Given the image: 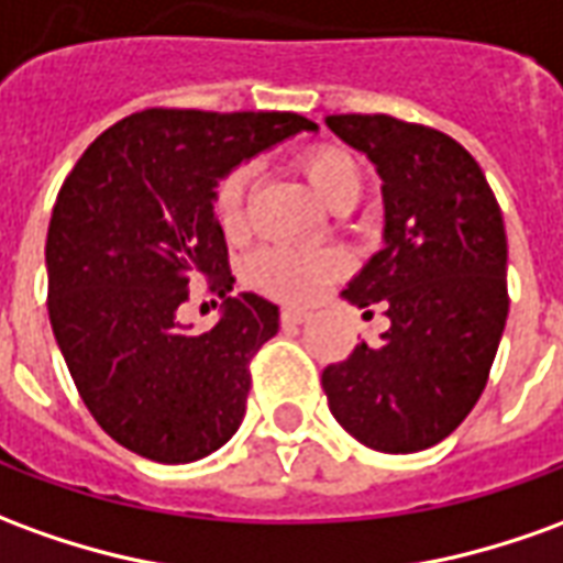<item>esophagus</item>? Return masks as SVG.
Segmentation results:
<instances>
[{"label": "esophagus", "instance_id": "1", "mask_svg": "<svg viewBox=\"0 0 563 563\" xmlns=\"http://www.w3.org/2000/svg\"><path fill=\"white\" fill-rule=\"evenodd\" d=\"M310 313L308 310H298V308H286L280 313L283 325H301V322H308Z\"/></svg>", "mask_w": 563, "mask_h": 563}]
</instances>
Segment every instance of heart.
Returning a JSON list of instances; mask_svg holds the SVG:
<instances>
[{
	"label": "heart",
	"mask_w": 563,
	"mask_h": 563,
	"mask_svg": "<svg viewBox=\"0 0 563 563\" xmlns=\"http://www.w3.org/2000/svg\"><path fill=\"white\" fill-rule=\"evenodd\" d=\"M301 170L308 176L310 188L320 195L329 207L341 195L356 191L360 195V167L350 158L344 148L335 145H320L310 148L301 158ZM253 186V167L241 164L216 188V216L225 231H238L246 213V195ZM347 271V255L338 246H262L258 253L250 255L243 280L258 292L283 301H310L338 280Z\"/></svg>",
	"instance_id": "b5f03b06"
}]
</instances>
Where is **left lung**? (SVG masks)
Here are the masks:
<instances>
[{
	"label": "left lung",
	"mask_w": 563,
	"mask_h": 563,
	"mask_svg": "<svg viewBox=\"0 0 563 563\" xmlns=\"http://www.w3.org/2000/svg\"><path fill=\"white\" fill-rule=\"evenodd\" d=\"M325 128L384 183V246L341 295L384 301L390 329L329 365L322 390L356 442L415 454L457 430L485 390L509 313L503 213L445 133L390 115H329Z\"/></svg>",
	"instance_id": "8db88e82"
}]
</instances>
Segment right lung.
Instances as JSON below:
<instances>
[{"mask_svg": "<svg viewBox=\"0 0 563 563\" xmlns=\"http://www.w3.org/2000/svg\"><path fill=\"white\" fill-rule=\"evenodd\" d=\"M301 131L317 124L295 112L145 109L100 133L66 176L45 243L51 329L93 420L133 454L191 463L241 427L250 360L280 310L228 295L216 188ZM198 279L227 301L195 336L175 310Z\"/></svg>", "mask_w": 563, "mask_h": 563, "instance_id": "right-lung-1", "label": "right lung"}]
</instances>
